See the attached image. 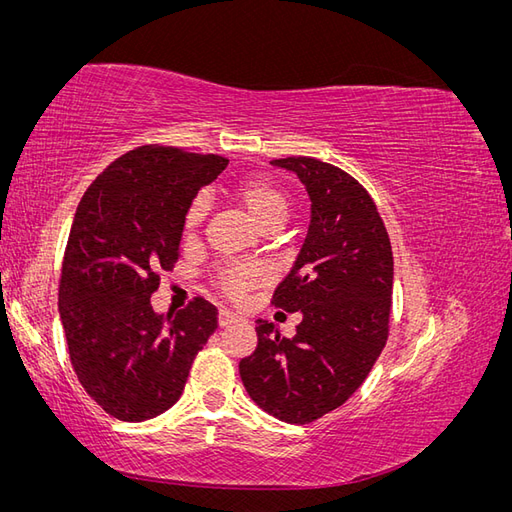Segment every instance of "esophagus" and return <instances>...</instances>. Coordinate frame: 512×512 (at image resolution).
I'll use <instances>...</instances> for the list:
<instances>
[{"label": "esophagus", "instance_id": "34e87169", "mask_svg": "<svg viewBox=\"0 0 512 512\" xmlns=\"http://www.w3.org/2000/svg\"><path fill=\"white\" fill-rule=\"evenodd\" d=\"M237 322H241V318H239L237 314L228 312V309H220V314H218V324H220L222 329L230 327V324H237Z\"/></svg>", "mask_w": 512, "mask_h": 512}]
</instances>
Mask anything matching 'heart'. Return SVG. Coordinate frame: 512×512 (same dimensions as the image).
Instances as JSON below:
<instances>
[{"label":"heart","instance_id":"1","mask_svg":"<svg viewBox=\"0 0 512 512\" xmlns=\"http://www.w3.org/2000/svg\"><path fill=\"white\" fill-rule=\"evenodd\" d=\"M232 196L237 203L247 211V215L262 228V230H277L282 228L290 215V196L280 183L265 177V175H250L243 177L235 188ZM209 213V198L198 194L185 209L183 215V230L194 232L205 222ZM265 280V271L256 265H228L220 271L218 284L220 290L228 299H243L247 290H252Z\"/></svg>","mask_w":512,"mask_h":512}]
</instances>
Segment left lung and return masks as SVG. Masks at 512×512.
<instances>
[{"instance_id": "left-lung-1", "label": "left lung", "mask_w": 512, "mask_h": 512, "mask_svg": "<svg viewBox=\"0 0 512 512\" xmlns=\"http://www.w3.org/2000/svg\"><path fill=\"white\" fill-rule=\"evenodd\" d=\"M312 203L307 237L273 303L303 320L292 339L258 320V346L239 363L247 395L284 423L305 425L346 404L389 335L393 252L374 200L342 168L273 160Z\"/></svg>"}]
</instances>
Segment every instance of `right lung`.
<instances>
[{
  "label": "right lung",
  "mask_w": 512,
  "mask_h": 512,
  "mask_svg": "<svg viewBox=\"0 0 512 512\" xmlns=\"http://www.w3.org/2000/svg\"><path fill=\"white\" fill-rule=\"evenodd\" d=\"M226 164L138 147L104 168L76 207L59 318L83 389L119 421H149L175 406L196 352L218 329V309L205 299L164 316L151 294L179 258L185 209Z\"/></svg>",
  "instance_id": "1"
}]
</instances>
